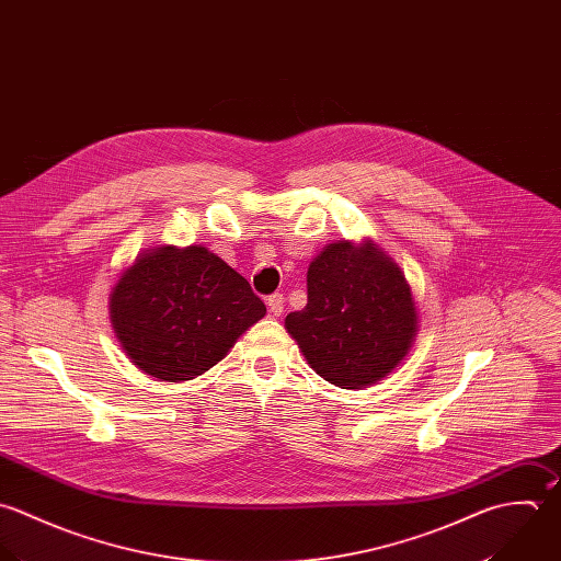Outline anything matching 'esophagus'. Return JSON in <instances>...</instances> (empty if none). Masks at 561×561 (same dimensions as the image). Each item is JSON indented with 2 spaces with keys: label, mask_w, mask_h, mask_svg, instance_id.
<instances>
[{
  "label": "esophagus",
  "mask_w": 561,
  "mask_h": 561,
  "mask_svg": "<svg viewBox=\"0 0 561 561\" xmlns=\"http://www.w3.org/2000/svg\"><path fill=\"white\" fill-rule=\"evenodd\" d=\"M267 309H270V313H272L274 318H278V316L285 311V298H283V294H272V296L267 298Z\"/></svg>",
  "instance_id": "esophagus-1"
}]
</instances>
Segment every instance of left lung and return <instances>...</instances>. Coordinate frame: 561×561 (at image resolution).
I'll list each match as a JSON object with an SVG mask.
<instances>
[{"label":"left lung","instance_id":"1","mask_svg":"<svg viewBox=\"0 0 561 561\" xmlns=\"http://www.w3.org/2000/svg\"><path fill=\"white\" fill-rule=\"evenodd\" d=\"M285 329L324 380L362 389L404 362L420 320L400 265L373 239H342L309 263L307 307Z\"/></svg>","mask_w":561,"mask_h":561}]
</instances>
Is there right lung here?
<instances>
[{
  "label": "right lung",
  "mask_w": 561,
  "mask_h": 561,
  "mask_svg": "<svg viewBox=\"0 0 561 561\" xmlns=\"http://www.w3.org/2000/svg\"><path fill=\"white\" fill-rule=\"evenodd\" d=\"M115 337L141 373L191 380L265 316L250 283L204 245L141 250L108 294Z\"/></svg>",
  "instance_id": "right-lung-1"
}]
</instances>
